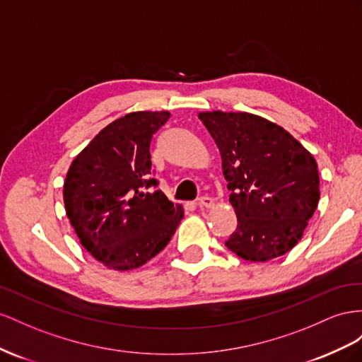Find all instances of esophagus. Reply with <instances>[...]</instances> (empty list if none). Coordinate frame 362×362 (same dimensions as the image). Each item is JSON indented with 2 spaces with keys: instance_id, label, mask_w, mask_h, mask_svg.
Segmentation results:
<instances>
[{
  "instance_id": "34e87169",
  "label": "esophagus",
  "mask_w": 362,
  "mask_h": 362,
  "mask_svg": "<svg viewBox=\"0 0 362 362\" xmlns=\"http://www.w3.org/2000/svg\"><path fill=\"white\" fill-rule=\"evenodd\" d=\"M214 204H215L214 199L208 197V195H203V197H200V199H199V206H202V208H208V209H211V208H214Z\"/></svg>"
}]
</instances>
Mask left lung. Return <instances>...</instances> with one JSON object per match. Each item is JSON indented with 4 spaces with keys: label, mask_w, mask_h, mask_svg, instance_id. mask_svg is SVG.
<instances>
[{
    "label": "left lung",
    "mask_w": 362,
    "mask_h": 362,
    "mask_svg": "<svg viewBox=\"0 0 362 362\" xmlns=\"http://www.w3.org/2000/svg\"><path fill=\"white\" fill-rule=\"evenodd\" d=\"M221 154L235 232L227 249L265 262L302 240L320 200L314 156L284 127L249 112H200Z\"/></svg>",
    "instance_id": "8db88e82"
}]
</instances>
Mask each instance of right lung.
Segmentation results:
<instances>
[{
  "instance_id": "add662e5",
  "label": "right lung",
  "mask_w": 362,
  "mask_h": 362,
  "mask_svg": "<svg viewBox=\"0 0 362 362\" xmlns=\"http://www.w3.org/2000/svg\"><path fill=\"white\" fill-rule=\"evenodd\" d=\"M167 110L130 112L103 129L72 160L64 185L66 216L80 244L109 270L139 268L163 250L183 218L151 175L153 135Z\"/></svg>"
}]
</instances>
